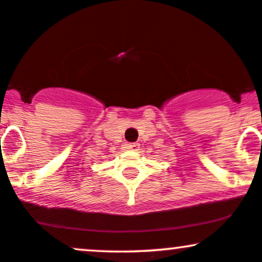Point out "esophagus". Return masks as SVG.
I'll use <instances>...</instances> for the list:
<instances>
[{
    "instance_id": "34e87169",
    "label": "esophagus",
    "mask_w": 262,
    "mask_h": 262,
    "mask_svg": "<svg viewBox=\"0 0 262 262\" xmlns=\"http://www.w3.org/2000/svg\"><path fill=\"white\" fill-rule=\"evenodd\" d=\"M126 148L130 151H139L140 145L139 143H127V145H126Z\"/></svg>"
}]
</instances>
